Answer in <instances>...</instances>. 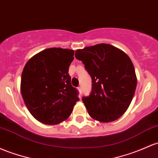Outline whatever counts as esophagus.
Returning <instances> with one entry per match:
<instances>
[{
  "instance_id": "obj_1",
  "label": "esophagus",
  "mask_w": 158,
  "mask_h": 158,
  "mask_svg": "<svg viewBox=\"0 0 158 158\" xmlns=\"http://www.w3.org/2000/svg\"><path fill=\"white\" fill-rule=\"evenodd\" d=\"M78 90H79V94H82V87H81V86H79V87L78 88Z\"/></svg>"
}]
</instances>
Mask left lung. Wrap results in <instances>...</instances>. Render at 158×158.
Returning <instances> with one entry per match:
<instances>
[{
  "instance_id": "1",
  "label": "left lung",
  "mask_w": 158,
  "mask_h": 158,
  "mask_svg": "<svg viewBox=\"0 0 158 158\" xmlns=\"http://www.w3.org/2000/svg\"><path fill=\"white\" fill-rule=\"evenodd\" d=\"M75 56L92 79L91 94L82 98L89 115L100 122L117 120L129 107L137 84L131 58L106 43L77 49Z\"/></svg>"
}]
</instances>
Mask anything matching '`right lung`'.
Returning a JSON list of instances; mask_svg holds the SVG:
<instances>
[{
    "label": "right lung",
    "mask_w": 158,
    "mask_h": 158,
    "mask_svg": "<svg viewBox=\"0 0 158 158\" xmlns=\"http://www.w3.org/2000/svg\"><path fill=\"white\" fill-rule=\"evenodd\" d=\"M74 51L46 48L26 63L22 73L21 93L31 114L45 124L66 120L79 101V91L71 85L69 67Z\"/></svg>",
    "instance_id": "1"
}]
</instances>
